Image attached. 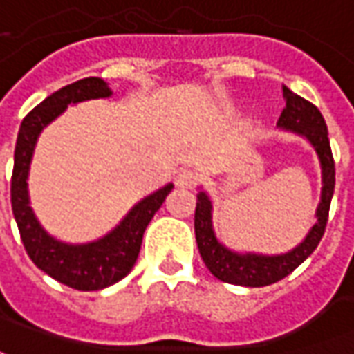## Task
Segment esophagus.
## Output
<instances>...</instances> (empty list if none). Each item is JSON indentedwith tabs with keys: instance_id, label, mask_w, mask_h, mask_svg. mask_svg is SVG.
<instances>
[{
	"instance_id": "34e87169",
	"label": "esophagus",
	"mask_w": 354,
	"mask_h": 354,
	"mask_svg": "<svg viewBox=\"0 0 354 354\" xmlns=\"http://www.w3.org/2000/svg\"><path fill=\"white\" fill-rule=\"evenodd\" d=\"M199 182V174L195 172V170H180L176 176V185L178 187H187V189H192L195 187V184Z\"/></svg>"
}]
</instances>
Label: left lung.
Here are the masks:
<instances>
[{"instance_id": "1", "label": "left lung", "mask_w": 354, "mask_h": 354, "mask_svg": "<svg viewBox=\"0 0 354 354\" xmlns=\"http://www.w3.org/2000/svg\"><path fill=\"white\" fill-rule=\"evenodd\" d=\"M282 94L286 100V108L282 109L277 124L284 131L304 136L315 147L320 161L322 189H320V203L315 212L317 222L309 230L307 237L286 254L266 256V254L254 252H235L216 239L212 227V201L207 193L199 192L197 207H195V239H197L201 258L216 279L237 286L260 288L284 279L315 252L326 230L328 210L335 185L334 157L330 149L326 123L319 108L313 106L311 102L294 94L288 87H282Z\"/></svg>"}]
</instances>
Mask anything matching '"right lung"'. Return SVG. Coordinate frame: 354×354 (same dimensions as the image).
Instances as JSON below:
<instances>
[{
    "mask_svg": "<svg viewBox=\"0 0 354 354\" xmlns=\"http://www.w3.org/2000/svg\"><path fill=\"white\" fill-rule=\"evenodd\" d=\"M108 96H111V88L100 77H85L72 85H66L47 96L24 117L15 146L11 205L28 256L55 281L81 292L108 288L131 273L138 258L147 223L151 222L153 214L174 187L172 184H167L144 197L131 208V212L124 216L115 230L87 245H68L50 237L43 230L28 197V172L37 138L43 129L60 113H64L70 104Z\"/></svg>",
    "mask_w": 354,
    "mask_h": 354,
    "instance_id": "obj_1",
    "label": "right lung"
}]
</instances>
